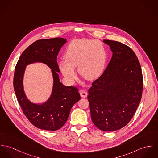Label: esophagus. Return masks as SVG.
Listing matches in <instances>:
<instances>
[{
    "mask_svg": "<svg viewBox=\"0 0 158 158\" xmlns=\"http://www.w3.org/2000/svg\"><path fill=\"white\" fill-rule=\"evenodd\" d=\"M80 94L81 96V97H83V98H86L87 95H88V94L85 90H80Z\"/></svg>",
    "mask_w": 158,
    "mask_h": 158,
    "instance_id": "esophagus-1",
    "label": "esophagus"
}]
</instances>
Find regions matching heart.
<instances>
[{
    "mask_svg": "<svg viewBox=\"0 0 158 158\" xmlns=\"http://www.w3.org/2000/svg\"><path fill=\"white\" fill-rule=\"evenodd\" d=\"M65 56L59 61V67L66 79L72 83L77 77L76 67L80 74L88 80L97 77L105 68L107 52L102 42L81 38L68 45Z\"/></svg>",
    "mask_w": 158,
    "mask_h": 158,
    "instance_id": "1",
    "label": "heart"
}]
</instances>
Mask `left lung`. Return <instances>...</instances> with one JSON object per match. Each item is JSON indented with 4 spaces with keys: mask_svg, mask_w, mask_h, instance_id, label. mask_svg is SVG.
I'll return each mask as SVG.
<instances>
[{
    "mask_svg": "<svg viewBox=\"0 0 158 158\" xmlns=\"http://www.w3.org/2000/svg\"><path fill=\"white\" fill-rule=\"evenodd\" d=\"M113 56L103 73L88 90L92 122L100 130L113 131L131 120L141 100L143 77L140 63L131 48L104 40Z\"/></svg>",
    "mask_w": 158,
    "mask_h": 158,
    "instance_id": "left-lung-1",
    "label": "left lung"
}]
</instances>
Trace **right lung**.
I'll return each instance as SVG.
<instances>
[{"mask_svg": "<svg viewBox=\"0 0 158 158\" xmlns=\"http://www.w3.org/2000/svg\"><path fill=\"white\" fill-rule=\"evenodd\" d=\"M67 40L61 38L40 40L28 46L21 55L15 68L13 85L23 113L36 128L56 131L66 122L73 105L80 100L78 89L66 86L60 81L57 55ZM36 62L46 64L51 69L53 87L49 98L42 104H35L24 91L23 77L26 66Z\"/></svg>", "mask_w": 158, "mask_h": 158, "instance_id": "1", "label": "right lung"}]
</instances>
